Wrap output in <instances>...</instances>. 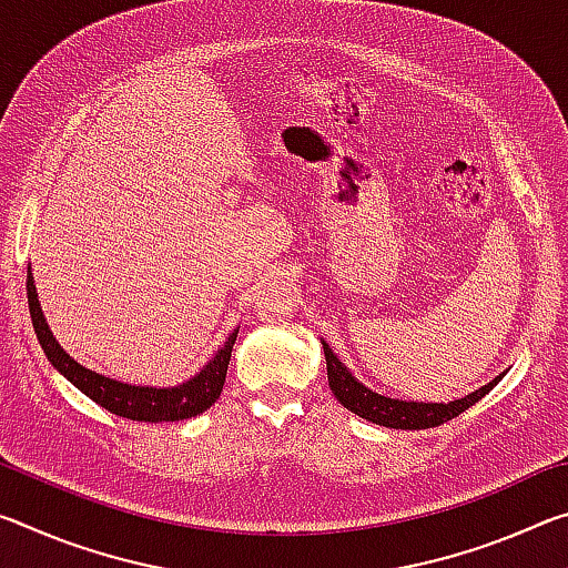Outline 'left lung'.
<instances>
[{
	"mask_svg": "<svg viewBox=\"0 0 568 568\" xmlns=\"http://www.w3.org/2000/svg\"><path fill=\"white\" fill-rule=\"evenodd\" d=\"M321 343H323L325 368H328V383H331L333 396L343 403V408L355 413V416L376 423V426H386V428L420 430V428L440 426V423L456 418L458 413H464L466 408L474 406V403H478L488 390L496 386L498 381L504 378V373H498L491 383H486V386H480L478 390L468 393V396H464V398L448 400V403H423V400L418 403V400L388 398L355 378L348 365L341 363L338 355L333 353L331 345L325 341H321Z\"/></svg>",
	"mask_w": 568,
	"mask_h": 568,
	"instance_id": "obj_1",
	"label": "left lung"
}]
</instances>
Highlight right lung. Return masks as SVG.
<instances>
[{
	"mask_svg": "<svg viewBox=\"0 0 568 568\" xmlns=\"http://www.w3.org/2000/svg\"><path fill=\"white\" fill-rule=\"evenodd\" d=\"M27 303H30L32 325L40 341L42 351L57 371L72 383L77 390L100 403L104 410L114 416L142 420V423H165V420H185L195 418L207 410L220 398L227 376V363L233 355V345L237 338V328L227 335L223 345L213 353L203 368L195 376L178 383V386H132V383L114 381L102 376L98 371L84 368L67 353L60 341L54 338L50 325L42 313L40 297H37V285L32 275V265H27Z\"/></svg>",
	"mask_w": 568,
	"mask_h": 568,
	"instance_id": "right-lung-1",
	"label": "right lung"
}]
</instances>
